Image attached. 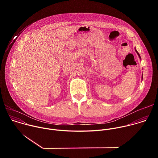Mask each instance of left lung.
<instances>
[{"label": "left lung", "mask_w": 158, "mask_h": 158, "mask_svg": "<svg viewBox=\"0 0 158 158\" xmlns=\"http://www.w3.org/2000/svg\"><path fill=\"white\" fill-rule=\"evenodd\" d=\"M135 51H136V52H137V54H138V56H139V57H140V58H141V57H140V55H139V53H138V51H136V50H135Z\"/></svg>", "instance_id": "8db88e82"}]
</instances>
